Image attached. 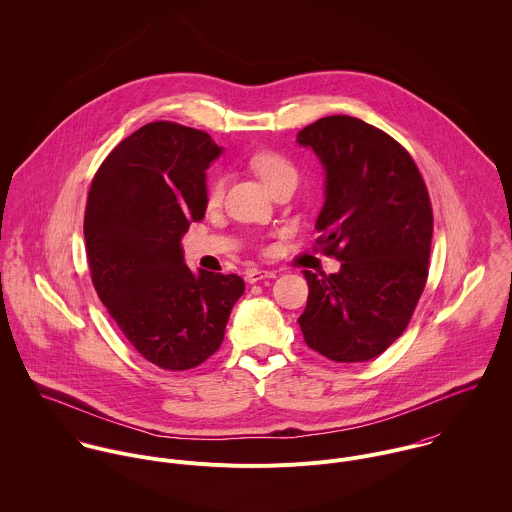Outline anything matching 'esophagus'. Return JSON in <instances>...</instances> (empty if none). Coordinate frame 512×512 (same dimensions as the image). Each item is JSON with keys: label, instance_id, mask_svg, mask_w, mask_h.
Wrapping results in <instances>:
<instances>
[{"label": "esophagus", "instance_id": "1", "mask_svg": "<svg viewBox=\"0 0 512 512\" xmlns=\"http://www.w3.org/2000/svg\"><path fill=\"white\" fill-rule=\"evenodd\" d=\"M268 278H276V272L272 270H258V268H250L244 272V280L248 284H256V282H262V280H268Z\"/></svg>", "mask_w": 512, "mask_h": 512}]
</instances>
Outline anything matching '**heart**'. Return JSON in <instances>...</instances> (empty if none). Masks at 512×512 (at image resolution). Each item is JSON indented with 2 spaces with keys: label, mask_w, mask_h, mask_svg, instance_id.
I'll return each instance as SVG.
<instances>
[{
  "label": "heart",
  "mask_w": 512,
  "mask_h": 512,
  "mask_svg": "<svg viewBox=\"0 0 512 512\" xmlns=\"http://www.w3.org/2000/svg\"><path fill=\"white\" fill-rule=\"evenodd\" d=\"M248 163L252 171L266 183L268 189H274L282 181L297 179L295 167L284 155L276 151H258L250 155ZM222 193H224V177L220 173H215L209 177V183H207V201L211 205H217L222 199Z\"/></svg>",
  "instance_id": "heart-1"
}]
</instances>
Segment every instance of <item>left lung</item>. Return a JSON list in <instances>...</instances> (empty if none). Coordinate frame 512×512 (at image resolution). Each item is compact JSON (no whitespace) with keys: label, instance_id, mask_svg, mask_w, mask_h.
Returning <instances> with one entry per match:
<instances>
[{"label":"left lung","instance_id":"8db88e82","mask_svg":"<svg viewBox=\"0 0 512 512\" xmlns=\"http://www.w3.org/2000/svg\"><path fill=\"white\" fill-rule=\"evenodd\" d=\"M325 169L317 244L337 274L303 272L309 295L297 319L309 349L335 363H365L408 327L424 292L434 232L426 183L410 153L351 116H327L297 134Z\"/></svg>","mask_w":512,"mask_h":512}]
</instances>
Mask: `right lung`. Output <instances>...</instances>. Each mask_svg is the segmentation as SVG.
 Returning a JSON list of instances; mask_svg holds the SVG:
<instances>
[{
    "instance_id": "right-lung-1",
    "label": "right lung",
    "mask_w": 512,
    "mask_h": 512,
    "mask_svg": "<svg viewBox=\"0 0 512 512\" xmlns=\"http://www.w3.org/2000/svg\"><path fill=\"white\" fill-rule=\"evenodd\" d=\"M220 153L207 132L151 122L110 151L88 191L92 284L132 347L165 370L217 353L244 293L240 276L193 274L183 260L181 238L205 217V171Z\"/></svg>"
}]
</instances>
